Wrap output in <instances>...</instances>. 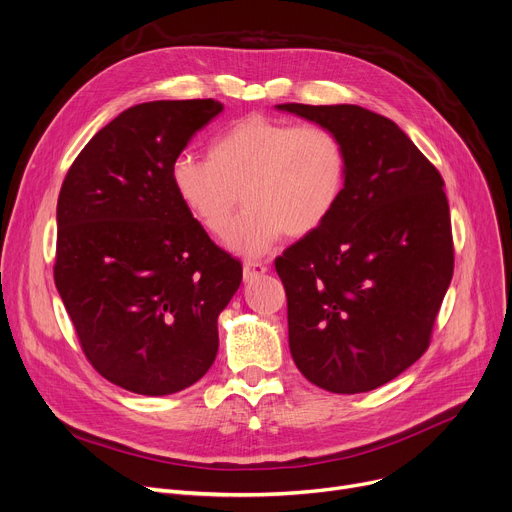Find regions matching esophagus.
<instances>
[{
  "label": "esophagus",
  "mask_w": 512,
  "mask_h": 512,
  "mask_svg": "<svg viewBox=\"0 0 512 512\" xmlns=\"http://www.w3.org/2000/svg\"><path fill=\"white\" fill-rule=\"evenodd\" d=\"M265 271H267V265L261 263V261H247V263L243 265V276H245L247 282H249V280H255V278H259V276H263Z\"/></svg>",
  "instance_id": "1"
}]
</instances>
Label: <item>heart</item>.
<instances>
[{
  "label": "heart",
  "instance_id": "b5f03b06",
  "mask_svg": "<svg viewBox=\"0 0 512 512\" xmlns=\"http://www.w3.org/2000/svg\"><path fill=\"white\" fill-rule=\"evenodd\" d=\"M170 183L189 218L216 238L230 234L243 197L249 210L230 247L261 255L282 234L304 238L329 222L346 191L348 152L325 125L247 115L216 135L208 158L179 156Z\"/></svg>",
  "mask_w": 512,
  "mask_h": 512
}]
</instances>
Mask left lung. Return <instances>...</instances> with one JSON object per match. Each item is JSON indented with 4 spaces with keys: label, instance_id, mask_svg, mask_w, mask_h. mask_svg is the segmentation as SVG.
I'll list each match as a JSON object with an SVG mask.
<instances>
[{
    "label": "left lung",
    "instance_id": "obj_1",
    "mask_svg": "<svg viewBox=\"0 0 512 512\" xmlns=\"http://www.w3.org/2000/svg\"><path fill=\"white\" fill-rule=\"evenodd\" d=\"M348 152L342 201L276 259L298 370L331 393H366L430 346L453 278L449 201L436 166L387 117L356 105H300Z\"/></svg>",
    "mask_w": 512,
    "mask_h": 512
}]
</instances>
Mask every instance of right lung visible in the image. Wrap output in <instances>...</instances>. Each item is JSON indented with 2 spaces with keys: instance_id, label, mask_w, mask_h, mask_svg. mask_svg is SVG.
I'll use <instances>...</instances> for the list:
<instances>
[{
  "instance_id": "add662e5",
  "label": "right lung",
  "mask_w": 512,
  "mask_h": 512,
  "mask_svg": "<svg viewBox=\"0 0 512 512\" xmlns=\"http://www.w3.org/2000/svg\"><path fill=\"white\" fill-rule=\"evenodd\" d=\"M214 98L154 100L102 127L63 179L53 276L80 348L107 381L170 395L218 354V315L243 263L197 226L170 183Z\"/></svg>"
}]
</instances>
